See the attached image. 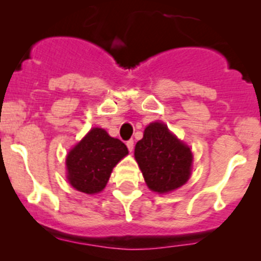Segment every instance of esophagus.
<instances>
[{
	"label": "esophagus",
	"mask_w": 261,
	"mask_h": 261,
	"mask_svg": "<svg viewBox=\"0 0 261 261\" xmlns=\"http://www.w3.org/2000/svg\"><path fill=\"white\" fill-rule=\"evenodd\" d=\"M126 146H127L128 151L133 152V149H134V140H128L127 142H126Z\"/></svg>",
	"instance_id": "esophagus-1"
}]
</instances>
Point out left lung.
<instances>
[{
	"label": "left lung",
	"instance_id": "1",
	"mask_svg": "<svg viewBox=\"0 0 261 261\" xmlns=\"http://www.w3.org/2000/svg\"><path fill=\"white\" fill-rule=\"evenodd\" d=\"M135 160L152 191L167 194L189 180L193 153L163 122H151L135 146Z\"/></svg>",
	"mask_w": 261,
	"mask_h": 261
}]
</instances>
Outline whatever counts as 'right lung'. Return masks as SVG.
Segmentation results:
<instances>
[{"label":"right lung","mask_w":261,"mask_h":261,"mask_svg":"<svg viewBox=\"0 0 261 261\" xmlns=\"http://www.w3.org/2000/svg\"><path fill=\"white\" fill-rule=\"evenodd\" d=\"M128 151L104 128L93 127L66 157L67 180L76 190L98 194L106 188L113 168Z\"/></svg>","instance_id":"1"}]
</instances>
